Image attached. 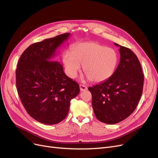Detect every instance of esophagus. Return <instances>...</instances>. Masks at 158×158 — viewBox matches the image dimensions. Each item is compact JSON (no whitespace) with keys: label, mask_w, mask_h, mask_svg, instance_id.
Returning a JSON list of instances; mask_svg holds the SVG:
<instances>
[{"label":"esophagus","mask_w":158,"mask_h":158,"mask_svg":"<svg viewBox=\"0 0 158 158\" xmlns=\"http://www.w3.org/2000/svg\"><path fill=\"white\" fill-rule=\"evenodd\" d=\"M80 91H81V92H83V91L87 90L88 88H87L86 86H85V85H84L80 84Z\"/></svg>","instance_id":"1"}]
</instances>
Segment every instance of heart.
<instances>
[{
	"label": "heart",
	"instance_id": "1",
	"mask_svg": "<svg viewBox=\"0 0 158 158\" xmlns=\"http://www.w3.org/2000/svg\"><path fill=\"white\" fill-rule=\"evenodd\" d=\"M70 52H66L63 62L66 73L73 78L84 66V73L89 81L102 82L114 73L118 63L117 52L97 42H85L73 47Z\"/></svg>",
	"mask_w": 158,
	"mask_h": 158
}]
</instances>
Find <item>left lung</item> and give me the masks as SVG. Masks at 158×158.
I'll use <instances>...</instances> for the list:
<instances>
[{"mask_svg": "<svg viewBox=\"0 0 158 158\" xmlns=\"http://www.w3.org/2000/svg\"><path fill=\"white\" fill-rule=\"evenodd\" d=\"M120 47L121 59L114 73L104 82L89 87L92 107L99 121L116 124L135 111L144 85V74L136 55L127 47Z\"/></svg>", "mask_w": 158, "mask_h": 158, "instance_id": "8db88e82", "label": "left lung"}]
</instances>
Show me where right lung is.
Instances as JSON below:
<instances>
[{
  "mask_svg": "<svg viewBox=\"0 0 158 158\" xmlns=\"http://www.w3.org/2000/svg\"><path fill=\"white\" fill-rule=\"evenodd\" d=\"M70 33L30 45L19 59L16 87L30 115L45 125H55L67 116L70 100L80 93L77 82L65 74L55 58L57 48Z\"/></svg>",
  "mask_w": 158,
  "mask_h": 158,
  "instance_id": "add662e5",
  "label": "right lung"
}]
</instances>
